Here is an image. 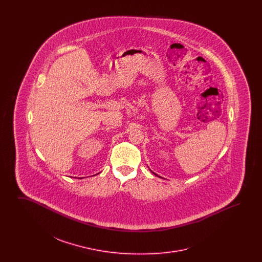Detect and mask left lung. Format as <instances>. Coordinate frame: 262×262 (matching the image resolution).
<instances>
[{
  "label": "left lung",
  "mask_w": 262,
  "mask_h": 262,
  "mask_svg": "<svg viewBox=\"0 0 262 262\" xmlns=\"http://www.w3.org/2000/svg\"><path fill=\"white\" fill-rule=\"evenodd\" d=\"M152 173H153V174H156V176H157V177H159V176H158V174H155V173H154V172H152Z\"/></svg>",
  "instance_id": "left-lung-1"
}]
</instances>
